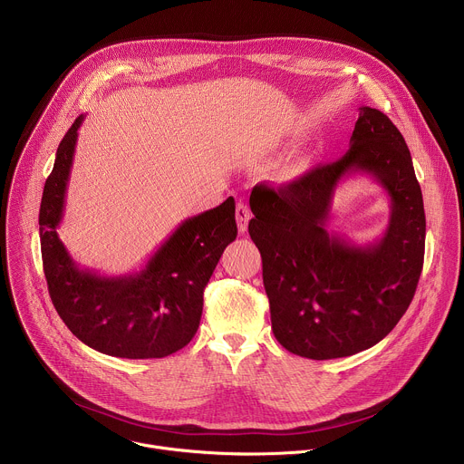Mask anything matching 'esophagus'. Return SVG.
I'll return each mask as SVG.
<instances>
[{"label":"esophagus","mask_w":464,"mask_h":464,"mask_svg":"<svg viewBox=\"0 0 464 464\" xmlns=\"http://www.w3.org/2000/svg\"><path fill=\"white\" fill-rule=\"evenodd\" d=\"M249 218H251V213H249L247 204L238 202V204H237V226H238V231H240V233H246V231H247V222H249Z\"/></svg>","instance_id":"1"}]
</instances>
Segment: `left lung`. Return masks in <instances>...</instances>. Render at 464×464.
<instances>
[{
	"instance_id": "left-lung-1",
	"label": "left lung",
	"mask_w": 464,
	"mask_h": 464,
	"mask_svg": "<svg viewBox=\"0 0 464 464\" xmlns=\"http://www.w3.org/2000/svg\"><path fill=\"white\" fill-rule=\"evenodd\" d=\"M354 173L371 175L392 200L386 233L367 246L324 229L337 185ZM249 208L272 330L286 351L353 356L406 314L422 272L426 217L410 149L385 113L362 106L342 160L277 188L255 185Z\"/></svg>"
}]
</instances>
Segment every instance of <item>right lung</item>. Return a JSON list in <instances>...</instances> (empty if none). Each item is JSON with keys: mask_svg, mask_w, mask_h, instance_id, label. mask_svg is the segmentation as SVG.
Returning a JSON list of instances; mask_svg holds the SVG:
<instances>
[{"mask_svg": "<svg viewBox=\"0 0 464 464\" xmlns=\"http://www.w3.org/2000/svg\"><path fill=\"white\" fill-rule=\"evenodd\" d=\"M79 115L56 149L40 204V244L51 301L72 333L88 347L130 360L165 358L196 334L204 290L237 238L235 200L183 220L145 266L106 277L79 268L58 238L65 190L75 156Z\"/></svg>", "mask_w": 464, "mask_h": 464, "instance_id": "add662e5", "label": "right lung"}]
</instances>
